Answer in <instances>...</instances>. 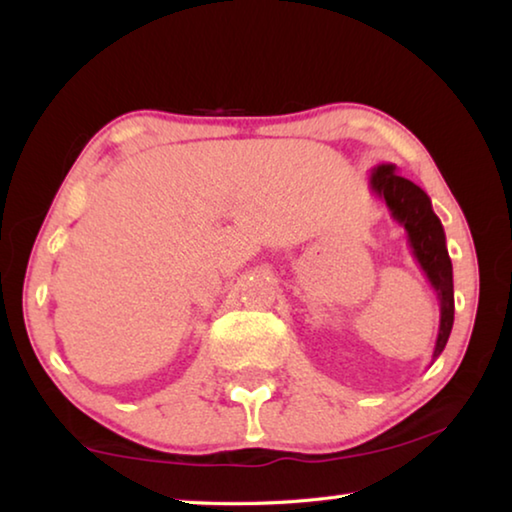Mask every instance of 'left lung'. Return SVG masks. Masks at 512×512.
<instances>
[{"label": "left lung", "instance_id": "1", "mask_svg": "<svg viewBox=\"0 0 512 512\" xmlns=\"http://www.w3.org/2000/svg\"><path fill=\"white\" fill-rule=\"evenodd\" d=\"M368 187L379 201H384L393 219L406 230L415 262L420 264L440 300V327L431 357L433 363L445 350L454 325V275L443 223L433 212L427 192L411 180L397 176L395 164L381 162L372 167Z\"/></svg>", "mask_w": 512, "mask_h": 512}]
</instances>
